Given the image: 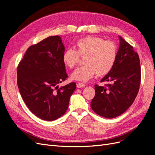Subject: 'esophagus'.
Segmentation results:
<instances>
[{
	"label": "esophagus",
	"mask_w": 155,
	"mask_h": 155,
	"mask_svg": "<svg viewBox=\"0 0 155 155\" xmlns=\"http://www.w3.org/2000/svg\"><path fill=\"white\" fill-rule=\"evenodd\" d=\"M86 85H85V84H84V83H77V87L78 88H82V87H85Z\"/></svg>",
	"instance_id": "1"
}]
</instances>
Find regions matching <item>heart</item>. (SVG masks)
Segmentation results:
<instances>
[{"label":"heart","instance_id":"1","mask_svg":"<svg viewBox=\"0 0 155 155\" xmlns=\"http://www.w3.org/2000/svg\"><path fill=\"white\" fill-rule=\"evenodd\" d=\"M77 51L68 48L62 56L63 64L72 68L78 63L79 55L85 56V65L78 68L72 74L73 80L86 82L97 74L104 76L110 72L115 64L117 48L114 42L105 41L101 37L87 36L78 40L76 44Z\"/></svg>","mask_w":155,"mask_h":155}]
</instances>
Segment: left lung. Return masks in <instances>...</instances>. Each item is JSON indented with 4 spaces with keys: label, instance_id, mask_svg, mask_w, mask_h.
Listing matches in <instances>:
<instances>
[{
    "label": "left lung",
    "instance_id": "1",
    "mask_svg": "<svg viewBox=\"0 0 155 155\" xmlns=\"http://www.w3.org/2000/svg\"><path fill=\"white\" fill-rule=\"evenodd\" d=\"M120 46L113 68L101 81H111L105 87L96 85V94L91 107L96 114L114 118L125 112L133 104L139 91L141 68L138 54L133 47L119 36Z\"/></svg>",
    "mask_w": 155,
    "mask_h": 155
}]
</instances>
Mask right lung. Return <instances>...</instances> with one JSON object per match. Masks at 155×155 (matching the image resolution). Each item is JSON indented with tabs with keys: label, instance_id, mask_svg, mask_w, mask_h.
<instances>
[{
	"label": "right lung",
	"instance_id": "1",
	"mask_svg": "<svg viewBox=\"0 0 155 155\" xmlns=\"http://www.w3.org/2000/svg\"><path fill=\"white\" fill-rule=\"evenodd\" d=\"M64 46L59 35L50 36L28 48L17 67V85L33 114L46 121L66 112L74 82L59 88L68 78L62 61Z\"/></svg>",
	"mask_w": 155,
	"mask_h": 155
}]
</instances>
